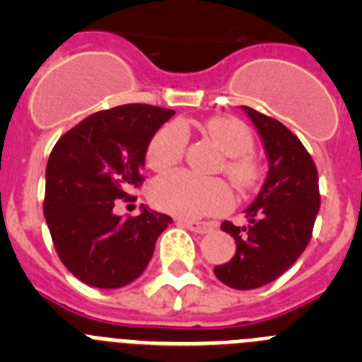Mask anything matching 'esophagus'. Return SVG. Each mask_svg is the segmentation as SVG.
Masks as SVG:
<instances>
[{"label": "esophagus", "instance_id": "esophagus-1", "mask_svg": "<svg viewBox=\"0 0 362 362\" xmlns=\"http://www.w3.org/2000/svg\"><path fill=\"white\" fill-rule=\"evenodd\" d=\"M179 225L196 233H209L214 228L212 225H204V223H197V221H179Z\"/></svg>", "mask_w": 362, "mask_h": 362}]
</instances>
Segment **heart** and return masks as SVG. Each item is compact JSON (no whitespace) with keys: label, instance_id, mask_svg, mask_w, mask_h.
I'll use <instances>...</instances> for the list:
<instances>
[{"label":"heart","instance_id":"obj_1","mask_svg":"<svg viewBox=\"0 0 362 362\" xmlns=\"http://www.w3.org/2000/svg\"><path fill=\"white\" fill-rule=\"evenodd\" d=\"M187 123H168L156 132L146 150V163L152 170H166L177 165L187 150ZM209 136L228 156L225 172L238 187L254 183L255 166L250 159L254 137L245 123L233 117H216L203 124ZM152 203L158 209L185 219L226 212L232 206L228 187L216 179H201L188 172H168L153 181L150 188Z\"/></svg>","mask_w":362,"mask_h":362}]
</instances>
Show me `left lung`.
Masks as SVG:
<instances>
[{
  "mask_svg": "<svg viewBox=\"0 0 362 362\" xmlns=\"http://www.w3.org/2000/svg\"><path fill=\"white\" fill-rule=\"evenodd\" d=\"M257 130L268 174L245 210L248 225L228 221L221 230L235 239V254L214 268L217 279L235 290H254L276 281L296 263L312 238L319 212V179L310 153L283 123L241 107Z\"/></svg>",
  "mask_w": 362,
  "mask_h": 362,
  "instance_id": "8db88e82",
  "label": "left lung"
}]
</instances>
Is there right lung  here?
I'll list each match as a JSON object with an SVG mask.
<instances>
[{
    "instance_id": "right-lung-1",
    "label": "right lung",
    "mask_w": 362,
    "mask_h": 362,
    "mask_svg": "<svg viewBox=\"0 0 362 362\" xmlns=\"http://www.w3.org/2000/svg\"><path fill=\"white\" fill-rule=\"evenodd\" d=\"M174 110L121 105L95 112L56 143L47 163L43 212L57 255L95 288H121L148 267L172 217L141 204L136 217L114 214L116 199L143 183L152 137Z\"/></svg>"
}]
</instances>
